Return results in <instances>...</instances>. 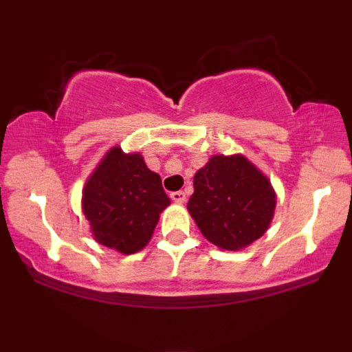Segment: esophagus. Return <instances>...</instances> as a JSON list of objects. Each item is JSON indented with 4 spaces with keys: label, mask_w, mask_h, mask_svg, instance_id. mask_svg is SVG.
<instances>
[{
    "label": "esophagus",
    "mask_w": 352,
    "mask_h": 352,
    "mask_svg": "<svg viewBox=\"0 0 352 352\" xmlns=\"http://www.w3.org/2000/svg\"><path fill=\"white\" fill-rule=\"evenodd\" d=\"M170 199L175 201V204H184V201L187 200V195H185V192L179 190V192H172L170 193Z\"/></svg>",
    "instance_id": "34e87169"
}]
</instances>
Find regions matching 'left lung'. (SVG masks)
Returning a JSON list of instances; mask_svg holds the SVG:
<instances>
[{"instance_id": "1", "label": "left lung", "mask_w": 352, "mask_h": 352, "mask_svg": "<svg viewBox=\"0 0 352 352\" xmlns=\"http://www.w3.org/2000/svg\"><path fill=\"white\" fill-rule=\"evenodd\" d=\"M274 207L272 184L243 155H213L193 177L187 205L201 235L230 252L263 236Z\"/></svg>"}]
</instances>
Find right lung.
Here are the masks:
<instances>
[{
    "instance_id": "1",
    "label": "right lung",
    "mask_w": 352,
    "mask_h": 352,
    "mask_svg": "<svg viewBox=\"0 0 352 352\" xmlns=\"http://www.w3.org/2000/svg\"><path fill=\"white\" fill-rule=\"evenodd\" d=\"M170 205L159 173L140 153L112 147L82 190V212L98 243L124 254L140 252Z\"/></svg>"
}]
</instances>
